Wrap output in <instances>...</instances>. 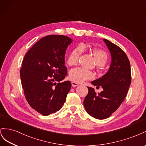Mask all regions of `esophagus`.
<instances>
[{"label":"esophagus","mask_w":146,"mask_h":146,"mask_svg":"<svg viewBox=\"0 0 146 146\" xmlns=\"http://www.w3.org/2000/svg\"><path fill=\"white\" fill-rule=\"evenodd\" d=\"M79 85V83H77L76 82H72V86L73 87H76Z\"/></svg>","instance_id":"obj_1"}]
</instances>
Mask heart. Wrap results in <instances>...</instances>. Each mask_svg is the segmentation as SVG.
<instances>
[{"label":"heart","mask_w":146,"mask_h":146,"mask_svg":"<svg viewBox=\"0 0 146 146\" xmlns=\"http://www.w3.org/2000/svg\"><path fill=\"white\" fill-rule=\"evenodd\" d=\"M83 51H84V48L81 45L78 46L77 47L73 49L68 56L67 64L70 66L76 65L78 64L80 56ZM92 53L98 65L103 66L106 64L108 54L105 51L102 49H94L92 51ZM94 78V74L92 72L82 67L73 68L70 72V78L71 80L76 82H82L86 80H90Z\"/></svg>","instance_id":"heart-1"}]
</instances>
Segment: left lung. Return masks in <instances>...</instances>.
Instances as JSON below:
<instances>
[{
  "label": "left lung",
  "mask_w": 146,
  "mask_h": 146,
  "mask_svg": "<svg viewBox=\"0 0 146 146\" xmlns=\"http://www.w3.org/2000/svg\"><path fill=\"white\" fill-rule=\"evenodd\" d=\"M111 56L108 72L102 78L91 83L103 90L96 94L92 87L89 89L84 106L90 115L97 119L110 117L123 102L130 87L131 76L130 61L126 54L118 46L104 39Z\"/></svg>",
  "instance_id": "obj_1"
}]
</instances>
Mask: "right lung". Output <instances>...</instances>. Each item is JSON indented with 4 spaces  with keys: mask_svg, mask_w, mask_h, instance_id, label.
<instances>
[{
    "mask_svg": "<svg viewBox=\"0 0 146 146\" xmlns=\"http://www.w3.org/2000/svg\"><path fill=\"white\" fill-rule=\"evenodd\" d=\"M72 42L65 35L45 36L29 50L23 60L20 77L25 97L43 115L60 110L72 87L69 81L60 82L67 74L65 54Z\"/></svg>",
    "mask_w": 146,
    "mask_h": 146,
    "instance_id": "right-lung-1",
    "label": "right lung"
}]
</instances>
